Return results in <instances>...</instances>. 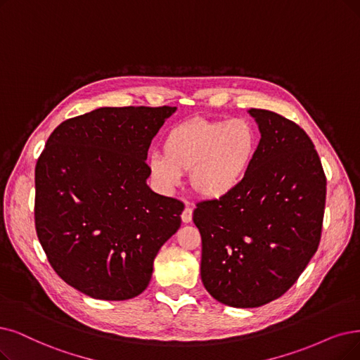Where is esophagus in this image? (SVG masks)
Instances as JSON below:
<instances>
[{
	"mask_svg": "<svg viewBox=\"0 0 360 360\" xmlns=\"http://www.w3.org/2000/svg\"><path fill=\"white\" fill-rule=\"evenodd\" d=\"M192 214H193L192 208L186 207L184 211L181 212V220H183V223H191V221H192Z\"/></svg>",
	"mask_w": 360,
	"mask_h": 360,
	"instance_id": "esophagus-1",
	"label": "esophagus"
}]
</instances>
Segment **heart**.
Returning a JSON list of instances; mask_svg holds the SVG:
<instances>
[{"mask_svg": "<svg viewBox=\"0 0 360 360\" xmlns=\"http://www.w3.org/2000/svg\"><path fill=\"white\" fill-rule=\"evenodd\" d=\"M258 149V134L245 120L195 118L169 128L164 153H152L149 174L164 192H172L191 171L193 191L221 199L247 179Z\"/></svg>", "mask_w": 360, "mask_h": 360, "instance_id": "b5f03b06", "label": "heart"}]
</instances>
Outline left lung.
Masks as SVG:
<instances>
[{"instance_id": "left-lung-1", "label": "left lung", "mask_w": 360, "mask_h": 360, "mask_svg": "<svg viewBox=\"0 0 360 360\" xmlns=\"http://www.w3.org/2000/svg\"><path fill=\"white\" fill-rule=\"evenodd\" d=\"M262 139L247 179L202 200L200 279L220 303L260 307L295 283L319 247L326 177L310 137L281 115L250 109Z\"/></svg>"}]
</instances>
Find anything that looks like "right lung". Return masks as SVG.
Masks as SVG:
<instances>
[{
    "mask_svg": "<svg viewBox=\"0 0 360 360\" xmlns=\"http://www.w3.org/2000/svg\"><path fill=\"white\" fill-rule=\"evenodd\" d=\"M177 108H98L62 122L35 167V229L54 271L97 300L148 288L183 202L146 183L152 139Z\"/></svg>",
    "mask_w": 360,
    "mask_h": 360,
    "instance_id": "right-lung-1",
    "label": "right lung"
}]
</instances>
